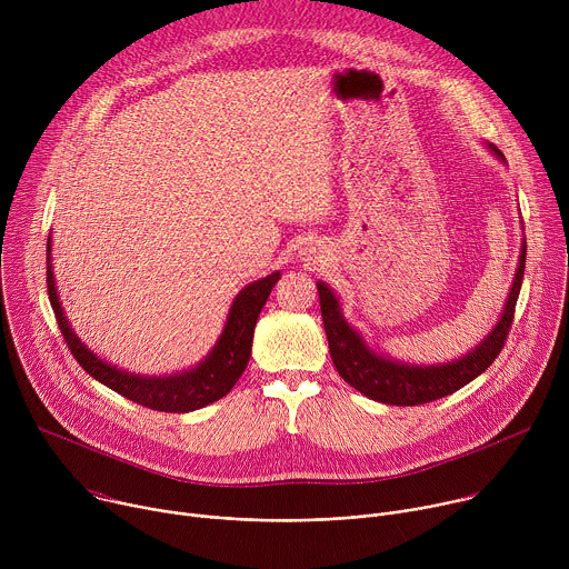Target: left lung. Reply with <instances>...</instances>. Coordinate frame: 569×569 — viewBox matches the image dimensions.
I'll list each match as a JSON object with an SVG mask.
<instances>
[{"label": "left lung", "instance_id": "obj_1", "mask_svg": "<svg viewBox=\"0 0 569 569\" xmlns=\"http://www.w3.org/2000/svg\"><path fill=\"white\" fill-rule=\"evenodd\" d=\"M489 148L505 161V154L493 143H489ZM525 257H527V242H522L516 279L496 329L486 336L470 353L446 365H405L371 351L365 338L342 317L340 299L333 295V290L327 283L319 281L317 292H319L323 331H327L331 360L338 373L367 398L387 402V405H400V408H405V405H423L461 389L463 385H468L479 373L489 369L493 360L500 356V351L505 349L509 329L513 323L522 277H525Z\"/></svg>", "mask_w": 569, "mask_h": 569}]
</instances>
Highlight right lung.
<instances>
[{"label":"right lung","mask_w":569,"mask_h":569,"mask_svg":"<svg viewBox=\"0 0 569 569\" xmlns=\"http://www.w3.org/2000/svg\"><path fill=\"white\" fill-rule=\"evenodd\" d=\"M279 277L281 272H272L266 279H259L246 286L236 295L216 347L200 365L173 376H137L108 365L80 342V338H76L56 292V281L51 270V236L47 240V290H49L51 308L56 312L58 329L69 351L73 353L78 365L83 367L92 378L114 389L123 398H130L132 402H139L143 408H150L157 412H173V415L193 412L204 408L209 402H216L218 398L231 391V387L236 385V380L242 376V371H246L250 362L257 319Z\"/></svg>","instance_id":"right-lung-1"}]
</instances>
